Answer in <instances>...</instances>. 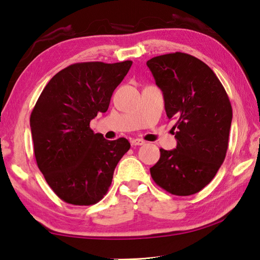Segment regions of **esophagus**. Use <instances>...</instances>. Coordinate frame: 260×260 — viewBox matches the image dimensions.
<instances>
[{"mask_svg": "<svg viewBox=\"0 0 260 260\" xmlns=\"http://www.w3.org/2000/svg\"><path fill=\"white\" fill-rule=\"evenodd\" d=\"M131 144L134 145V146L144 145L145 144V141L144 140H141V139H132L131 140Z\"/></svg>", "mask_w": 260, "mask_h": 260, "instance_id": "esophagus-1", "label": "esophagus"}]
</instances>
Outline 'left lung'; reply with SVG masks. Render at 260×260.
Wrapping results in <instances>:
<instances>
[{"mask_svg": "<svg viewBox=\"0 0 260 260\" xmlns=\"http://www.w3.org/2000/svg\"><path fill=\"white\" fill-rule=\"evenodd\" d=\"M146 64L163 91L168 117L178 118V145L172 151L159 148L151 176L171 194H194L224 161L233 120L229 97L211 68L191 54H162Z\"/></svg>", "mask_w": 260, "mask_h": 260, "instance_id": "8db88e82", "label": "left lung"}]
</instances>
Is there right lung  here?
<instances>
[{
  "label": "right lung",
  "mask_w": 260,
  "mask_h": 260,
  "mask_svg": "<svg viewBox=\"0 0 260 260\" xmlns=\"http://www.w3.org/2000/svg\"><path fill=\"white\" fill-rule=\"evenodd\" d=\"M133 61L78 62L48 82L30 116L36 161L62 201L91 206L106 196L116 165L131 144L105 140L90 120L108 109L110 98Z\"/></svg>",
  "instance_id": "1"
}]
</instances>
